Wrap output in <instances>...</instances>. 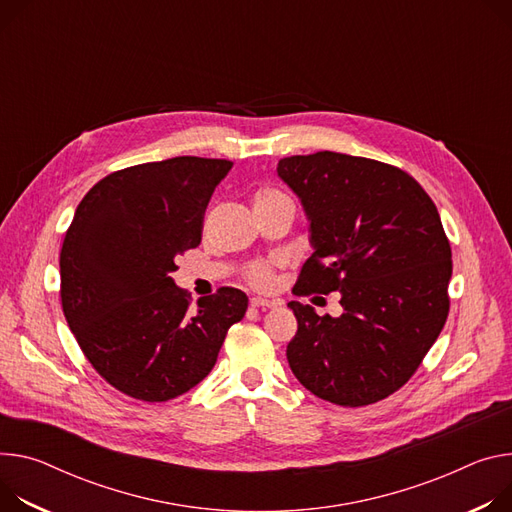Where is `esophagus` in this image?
Returning a JSON list of instances; mask_svg holds the SVG:
<instances>
[{
  "label": "esophagus",
  "mask_w": 512,
  "mask_h": 512,
  "mask_svg": "<svg viewBox=\"0 0 512 512\" xmlns=\"http://www.w3.org/2000/svg\"><path fill=\"white\" fill-rule=\"evenodd\" d=\"M280 304H282L280 300H269V298H261V296L251 298V306H255V308H277Z\"/></svg>",
  "instance_id": "34e87169"
}]
</instances>
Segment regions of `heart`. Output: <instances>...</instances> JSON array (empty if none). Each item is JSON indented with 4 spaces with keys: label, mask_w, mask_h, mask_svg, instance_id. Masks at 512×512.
Wrapping results in <instances>:
<instances>
[{
    "label": "heart",
    "mask_w": 512,
    "mask_h": 512,
    "mask_svg": "<svg viewBox=\"0 0 512 512\" xmlns=\"http://www.w3.org/2000/svg\"><path fill=\"white\" fill-rule=\"evenodd\" d=\"M280 198H288L284 192H280L277 188H269V185H265V188H259L255 192V198H253V204H259V202H271V200H280ZM273 265L275 261H255L247 267V277L249 282L257 288H267L273 280Z\"/></svg>",
    "instance_id": "1"
}]
</instances>
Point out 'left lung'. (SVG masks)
Returning <instances> with one entry per match:
<instances>
[{
  "label": "left lung",
  "mask_w": 512,
  "mask_h": 512,
  "mask_svg": "<svg viewBox=\"0 0 512 512\" xmlns=\"http://www.w3.org/2000/svg\"><path fill=\"white\" fill-rule=\"evenodd\" d=\"M310 218L314 253L292 294L341 292L343 314L290 302L288 363L314 396L367 406L400 390L449 314L451 247L437 206L400 167L333 151L277 163Z\"/></svg>",
  "instance_id": "obj_1"
}]
</instances>
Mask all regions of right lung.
<instances>
[{
  "label": "right lung",
  "mask_w": 512,
  "mask_h": 512,
  "mask_svg": "<svg viewBox=\"0 0 512 512\" xmlns=\"http://www.w3.org/2000/svg\"><path fill=\"white\" fill-rule=\"evenodd\" d=\"M232 161L173 157L100 179L79 202L59 257L61 304L83 355L118 392L167 402L214 367L249 306L220 288L192 310L171 280L202 241L204 212Z\"/></svg>",
  "instance_id": "1"
}]
</instances>
